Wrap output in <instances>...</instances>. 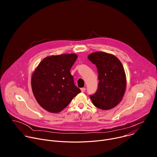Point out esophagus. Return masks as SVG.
Wrapping results in <instances>:
<instances>
[{"instance_id": "esophagus-1", "label": "esophagus", "mask_w": 157, "mask_h": 157, "mask_svg": "<svg viewBox=\"0 0 157 157\" xmlns=\"http://www.w3.org/2000/svg\"><path fill=\"white\" fill-rule=\"evenodd\" d=\"M81 90L82 92H84L85 90H86V88L85 87H82V88H81Z\"/></svg>"}]
</instances>
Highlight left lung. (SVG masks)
I'll list each match as a JSON object with an SVG mask.
<instances>
[{"label": "left lung", "instance_id": "8db88e82", "mask_svg": "<svg viewBox=\"0 0 157 157\" xmlns=\"http://www.w3.org/2000/svg\"><path fill=\"white\" fill-rule=\"evenodd\" d=\"M95 64L99 75L98 88L90 96L93 104L102 110L116 107L122 100L126 88L124 67L115 56L105 52H95L88 56Z\"/></svg>", "mask_w": 157, "mask_h": 157}]
</instances>
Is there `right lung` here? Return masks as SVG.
<instances>
[{
	"label": "right lung",
	"instance_id": "obj_1",
	"mask_svg": "<svg viewBox=\"0 0 157 157\" xmlns=\"http://www.w3.org/2000/svg\"><path fill=\"white\" fill-rule=\"evenodd\" d=\"M77 58L76 54L46 57L33 73V93L38 104L47 111L59 113L81 93L70 73Z\"/></svg>",
	"mask_w": 157,
	"mask_h": 157
}]
</instances>
